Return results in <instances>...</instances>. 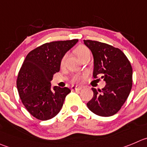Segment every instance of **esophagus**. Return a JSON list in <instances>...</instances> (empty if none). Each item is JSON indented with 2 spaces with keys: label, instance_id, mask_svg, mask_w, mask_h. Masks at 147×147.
Instances as JSON below:
<instances>
[{
  "label": "esophagus",
  "instance_id": "obj_1",
  "mask_svg": "<svg viewBox=\"0 0 147 147\" xmlns=\"http://www.w3.org/2000/svg\"><path fill=\"white\" fill-rule=\"evenodd\" d=\"M82 89V86H71V90H75V91H79Z\"/></svg>",
  "mask_w": 147,
  "mask_h": 147
}]
</instances>
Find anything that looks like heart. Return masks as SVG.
Segmentation results:
<instances>
[{
	"label": "heart",
	"mask_w": 147,
	"mask_h": 147,
	"mask_svg": "<svg viewBox=\"0 0 147 147\" xmlns=\"http://www.w3.org/2000/svg\"><path fill=\"white\" fill-rule=\"evenodd\" d=\"M74 53L76 55V56H77L79 59L82 60L85 55H86L87 54H90V50H89V48H87L86 46L79 45L75 49ZM66 58L67 54H64L62 56L61 61H60V65H61V67H63L65 65ZM84 76V74H74L72 76V78H71V82H72V83H78V82H81V81L82 80V79H83Z\"/></svg>",
	"instance_id": "obj_1"
}]
</instances>
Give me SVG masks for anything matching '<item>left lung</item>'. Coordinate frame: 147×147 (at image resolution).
<instances>
[{"instance_id": "8db88e82", "label": "left lung", "mask_w": 147, "mask_h": 147, "mask_svg": "<svg viewBox=\"0 0 147 147\" xmlns=\"http://www.w3.org/2000/svg\"><path fill=\"white\" fill-rule=\"evenodd\" d=\"M94 57V78L101 77L106 85L102 90L92 88L94 96L86 104L94 114L112 116L121 110L132 87L131 63L120 49L106 43L84 40Z\"/></svg>"}]
</instances>
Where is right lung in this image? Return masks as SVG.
Segmentation results:
<instances>
[{
  "label": "right lung",
  "mask_w": 147,
  "mask_h": 147,
  "mask_svg": "<svg viewBox=\"0 0 147 147\" xmlns=\"http://www.w3.org/2000/svg\"><path fill=\"white\" fill-rule=\"evenodd\" d=\"M78 42L77 39L45 43L26 55L16 80L22 103L33 117L40 121L51 119L62 108L71 90L54 86L50 82L60 71L63 55Z\"/></svg>",
  "instance_id": "obj_1"
}]
</instances>
